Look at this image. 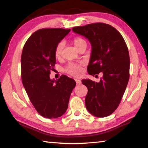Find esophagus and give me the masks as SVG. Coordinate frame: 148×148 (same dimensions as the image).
<instances>
[{
  "instance_id": "esophagus-1",
  "label": "esophagus",
  "mask_w": 148,
  "mask_h": 148,
  "mask_svg": "<svg viewBox=\"0 0 148 148\" xmlns=\"http://www.w3.org/2000/svg\"><path fill=\"white\" fill-rule=\"evenodd\" d=\"M75 81H76V83H77V85H79V84H81V81H80V80H79V79H75Z\"/></svg>"
}]
</instances>
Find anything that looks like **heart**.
Here are the masks:
<instances>
[{"mask_svg": "<svg viewBox=\"0 0 148 148\" xmlns=\"http://www.w3.org/2000/svg\"><path fill=\"white\" fill-rule=\"evenodd\" d=\"M73 42L75 48H76L77 50L79 49L82 46L86 44V42L85 41V40L83 39V38L81 37H75L73 40ZM63 47H64L63 42H60L57 46L56 48H55V54L56 57H59L61 55V54H62ZM66 71H67V73H68L69 74H70L71 75H73V76H75V77L80 76L82 73L81 66L80 65L75 64H69L68 66V67L66 68Z\"/></svg>", "mask_w": 148, "mask_h": 148, "instance_id": "b5f03b06", "label": "heart"}]
</instances>
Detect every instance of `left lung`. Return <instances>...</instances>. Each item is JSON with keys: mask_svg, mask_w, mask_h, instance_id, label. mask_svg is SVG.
Instances as JSON below:
<instances>
[{"mask_svg": "<svg viewBox=\"0 0 148 148\" xmlns=\"http://www.w3.org/2000/svg\"><path fill=\"white\" fill-rule=\"evenodd\" d=\"M72 31L82 35L91 45L88 73H102L99 82L83 79L88 88L85 104L91 115L105 117L118 108L130 78V55L125 40L115 27L104 23L74 27Z\"/></svg>", "mask_w": 148, "mask_h": 148, "instance_id": "left-lung-1", "label": "left lung"}]
</instances>
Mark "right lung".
<instances>
[{"label": "right lung", "mask_w": 148, "mask_h": 148, "mask_svg": "<svg viewBox=\"0 0 148 148\" xmlns=\"http://www.w3.org/2000/svg\"><path fill=\"white\" fill-rule=\"evenodd\" d=\"M70 29L47 28L31 35L21 57L22 80L30 101L44 117H60L67 110L76 82L63 75L51 79L50 71L56 62L55 48Z\"/></svg>", "instance_id": "add662e5"}]
</instances>
